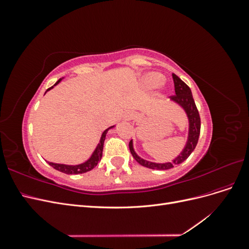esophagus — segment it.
Masks as SVG:
<instances>
[{
  "label": "esophagus",
  "mask_w": 249,
  "mask_h": 249,
  "mask_svg": "<svg viewBox=\"0 0 249 249\" xmlns=\"http://www.w3.org/2000/svg\"><path fill=\"white\" fill-rule=\"evenodd\" d=\"M132 117H133V114H130V115H129V118H130V119H131V118H132Z\"/></svg>",
  "instance_id": "1"
}]
</instances>
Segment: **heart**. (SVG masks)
<instances>
[{
  "instance_id": "1",
  "label": "heart",
  "mask_w": 249,
  "mask_h": 249,
  "mask_svg": "<svg viewBox=\"0 0 249 249\" xmlns=\"http://www.w3.org/2000/svg\"><path fill=\"white\" fill-rule=\"evenodd\" d=\"M163 81L162 76H160L159 73H148L147 76H145L144 80H143V83L147 88H154L158 85H160Z\"/></svg>"
}]
</instances>
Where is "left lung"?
<instances>
[{
	"label": "left lung",
	"mask_w": 249,
	"mask_h": 249,
	"mask_svg": "<svg viewBox=\"0 0 249 249\" xmlns=\"http://www.w3.org/2000/svg\"><path fill=\"white\" fill-rule=\"evenodd\" d=\"M172 79H173V83H175L176 94L171 95L170 99L171 101L179 105V106L185 110L186 114L188 116V120H189V133H188V140L186 142L184 149L182 150V153H180L175 160H172V162H167V163H155V162H149L142 159V158H140L134 150L133 140H131L129 143V147H130L132 156L134 157V159L136 160L140 165H142V166L150 168V169H159V170L170 169L172 167H175L176 165L183 163L194 150L195 146L197 144L198 137H199L200 117H199L198 110L196 108V105H195V102L193 100L191 89L185 82L180 80L177 74L172 73Z\"/></svg>",
	"instance_id": "left-lung-1"
}]
</instances>
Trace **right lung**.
<instances>
[{
    "label": "right lung",
    "mask_w": 249,
    "mask_h": 249,
    "mask_svg": "<svg viewBox=\"0 0 249 249\" xmlns=\"http://www.w3.org/2000/svg\"><path fill=\"white\" fill-rule=\"evenodd\" d=\"M62 79H59L56 83L55 85L56 86L58 83L61 81ZM54 86L50 87L46 92H48L49 90H51L52 88H54ZM112 127H114V125H112L110 127H108L107 130H105L104 133L102 134V137L101 140L99 142V144H97L96 148L94 149V152L92 153L91 157L89 158L87 161H85L84 163H81L78 165H66V164H58V163H53V162H48L53 168H55L58 171H61L63 173H66V175H79V173H84L87 171H90L91 169H93L97 163H99L102 159V156H103V148H104V141L105 138H106V134L108 133V131Z\"/></svg>",
    "instance_id": "add662e5"
}]
</instances>
